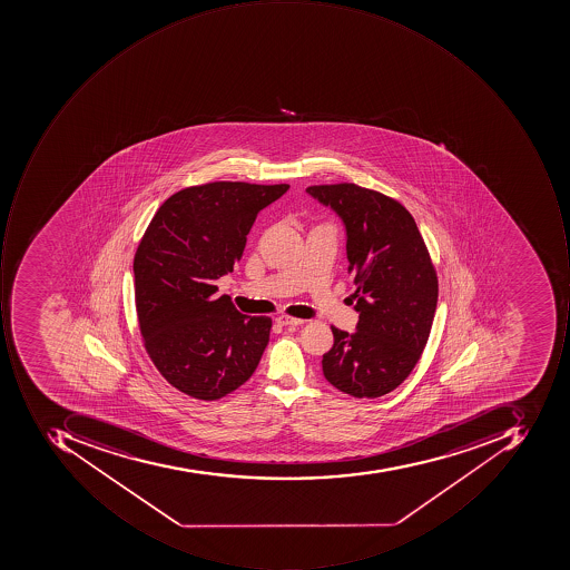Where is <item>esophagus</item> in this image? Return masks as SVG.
Returning a JSON list of instances; mask_svg holds the SVG:
<instances>
[{"mask_svg": "<svg viewBox=\"0 0 570 570\" xmlns=\"http://www.w3.org/2000/svg\"><path fill=\"white\" fill-rule=\"evenodd\" d=\"M277 324L283 325V327H298V325H302L303 322L302 318H294V316L289 315H281L276 318Z\"/></svg>", "mask_w": 570, "mask_h": 570, "instance_id": "esophagus-1", "label": "esophagus"}]
</instances>
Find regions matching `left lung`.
<instances>
[{
    "label": "left lung",
    "instance_id": "left-lung-1",
    "mask_svg": "<svg viewBox=\"0 0 570 570\" xmlns=\"http://www.w3.org/2000/svg\"><path fill=\"white\" fill-rule=\"evenodd\" d=\"M346 226V252L360 313L356 332L332 327L322 360L328 384L357 399L397 389L429 343L439 279L429 248L404 205L354 183L306 188Z\"/></svg>",
    "mask_w": 570,
    "mask_h": 570
}]
</instances>
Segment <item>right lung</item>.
<instances>
[{
  "label": "right lung",
  "mask_w": 570,
  "mask_h": 570,
  "mask_svg": "<svg viewBox=\"0 0 570 570\" xmlns=\"http://www.w3.org/2000/svg\"><path fill=\"white\" fill-rule=\"evenodd\" d=\"M289 185L214 181L188 186L157 209L134 261L144 346L183 394L217 401L254 375L268 344V316L239 313L216 281L242 261L258 213Z\"/></svg>",
  "instance_id": "1"
}]
</instances>
